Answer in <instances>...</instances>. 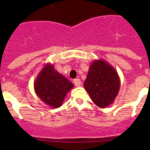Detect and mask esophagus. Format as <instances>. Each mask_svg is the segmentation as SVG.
Segmentation results:
<instances>
[{
  "label": "esophagus",
  "instance_id": "esophagus-1",
  "mask_svg": "<svg viewBox=\"0 0 150 150\" xmlns=\"http://www.w3.org/2000/svg\"><path fill=\"white\" fill-rule=\"evenodd\" d=\"M73 83H74V84H75L76 86H78H78H81V80H80L79 78H75V79H74Z\"/></svg>",
  "mask_w": 150,
  "mask_h": 150
}]
</instances>
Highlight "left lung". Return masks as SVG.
I'll return each instance as SVG.
<instances>
[{"label":"left lung","mask_w":150,"mask_h":150,"mask_svg":"<svg viewBox=\"0 0 150 150\" xmlns=\"http://www.w3.org/2000/svg\"><path fill=\"white\" fill-rule=\"evenodd\" d=\"M84 88L98 107L105 108L114 102L120 87V80L116 69L105 60L92 62Z\"/></svg>","instance_id":"8db88e82"}]
</instances>
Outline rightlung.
Masks as SVG:
<instances>
[{
	"label": "right lung",
	"mask_w": 150,
	"mask_h": 150,
	"mask_svg": "<svg viewBox=\"0 0 150 150\" xmlns=\"http://www.w3.org/2000/svg\"><path fill=\"white\" fill-rule=\"evenodd\" d=\"M73 86L69 80L54 69V64L50 63L43 67L34 82L37 96L53 108L62 105L64 98Z\"/></svg>",
	"instance_id": "add662e5"
}]
</instances>
